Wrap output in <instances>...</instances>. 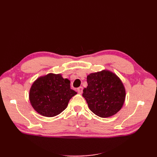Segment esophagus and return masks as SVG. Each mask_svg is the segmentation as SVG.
I'll use <instances>...</instances> for the list:
<instances>
[{"instance_id": "esophagus-1", "label": "esophagus", "mask_w": 157, "mask_h": 157, "mask_svg": "<svg viewBox=\"0 0 157 157\" xmlns=\"http://www.w3.org/2000/svg\"><path fill=\"white\" fill-rule=\"evenodd\" d=\"M77 91L79 94H82V91H83V88L82 86H80L79 88H78L77 89Z\"/></svg>"}]
</instances>
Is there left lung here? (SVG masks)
<instances>
[{
	"instance_id": "left-lung-1",
	"label": "left lung",
	"mask_w": 157,
	"mask_h": 157,
	"mask_svg": "<svg viewBox=\"0 0 157 157\" xmlns=\"http://www.w3.org/2000/svg\"><path fill=\"white\" fill-rule=\"evenodd\" d=\"M87 83L82 96L95 115L106 118L120 111L124 102L126 92L116 75L108 71L91 73L87 77Z\"/></svg>"
}]
</instances>
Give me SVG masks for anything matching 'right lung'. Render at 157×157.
<instances>
[{
	"instance_id": "right-lung-1",
	"label": "right lung",
	"mask_w": 157,
	"mask_h": 157,
	"mask_svg": "<svg viewBox=\"0 0 157 157\" xmlns=\"http://www.w3.org/2000/svg\"><path fill=\"white\" fill-rule=\"evenodd\" d=\"M77 92L70 88V81L59 74L50 73L36 79L29 92V100L35 110L47 117L58 115L68 105Z\"/></svg>"
}]
</instances>
